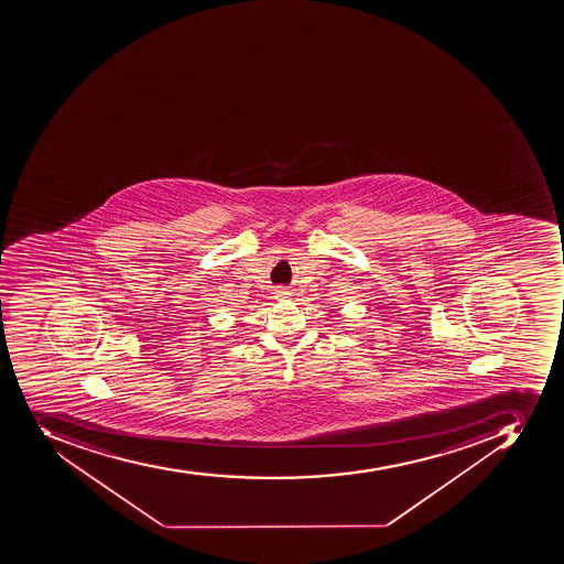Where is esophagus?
Instances as JSON below:
<instances>
[{
	"label": "esophagus",
	"instance_id": "obj_1",
	"mask_svg": "<svg viewBox=\"0 0 564 564\" xmlns=\"http://www.w3.org/2000/svg\"><path fill=\"white\" fill-rule=\"evenodd\" d=\"M276 296H279V299H288V296H289L288 289H285V288L276 289Z\"/></svg>",
	"mask_w": 564,
	"mask_h": 564
}]
</instances>
